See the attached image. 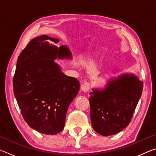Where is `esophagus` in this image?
I'll return each mask as SVG.
<instances>
[{"label":"esophagus","mask_w":156,"mask_h":156,"mask_svg":"<svg viewBox=\"0 0 156 156\" xmlns=\"http://www.w3.org/2000/svg\"><path fill=\"white\" fill-rule=\"evenodd\" d=\"M90 89V84L89 83H84L81 85V90L83 92H87Z\"/></svg>","instance_id":"1"}]
</instances>
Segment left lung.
I'll list each match as a JSON object with an SVG mask.
<instances>
[{
    "label": "left lung",
    "instance_id": "8db88e82",
    "mask_svg": "<svg viewBox=\"0 0 156 156\" xmlns=\"http://www.w3.org/2000/svg\"><path fill=\"white\" fill-rule=\"evenodd\" d=\"M143 82L136 76L124 74L112 79L102 91L93 89L89 95L92 126L103 136L114 135L130 123L140 98Z\"/></svg>",
    "mask_w": 156,
    "mask_h": 156
}]
</instances>
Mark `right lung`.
Here are the masks:
<instances>
[{
  "mask_svg": "<svg viewBox=\"0 0 156 156\" xmlns=\"http://www.w3.org/2000/svg\"><path fill=\"white\" fill-rule=\"evenodd\" d=\"M47 40L59 41L46 35L36 37L20 53L13 87L28 125L40 133L55 135L64 128L68 107L78 94L80 83L65 75L54 62L56 58H70L69 50Z\"/></svg>",
  "mask_w": 156,
  "mask_h": 156,
  "instance_id": "1",
  "label": "right lung"
}]
</instances>
